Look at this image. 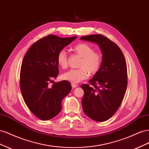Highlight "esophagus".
<instances>
[{"label": "esophagus", "instance_id": "esophagus-1", "mask_svg": "<svg viewBox=\"0 0 149 149\" xmlns=\"http://www.w3.org/2000/svg\"><path fill=\"white\" fill-rule=\"evenodd\" d=\"M71 86H72V88H74L76 87H77V84H74V83H72L71 84Z\"/></svg>", "mask_w": 149, "mask_h": 149}]
</instances>
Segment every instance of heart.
Returning a JSON list of instances; mask_svg holds the SVG:
<instances>
[{
	"label": "heart",
	"mask_w": 149,
	"mask_h": 149,
	"mask_svg": "<svg viewBox=\"0 0 149 149\" xmlns=\"http://www.w3.org/2000/svg\"><path fill=\"white\" fill-rule=\"evenodd\" d=\"M73 51L81 57L78 69H72L62 74L64 80L72 83H78L86 79L88 73L90 74H95L100 70L102 64V56L100 53L94 51L93 48L85 43L76 44L73 48ZM56 60L58 65L63 69H65L68 65V59L66 52L62 49L58 53Z\"/></svg>",
	"instance_id": "b5f03b06"
}]
</instances>
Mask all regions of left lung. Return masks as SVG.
Segmentation results:
<instances>
[{
	"mask_svg": "<svg viewBox=\"0 0 149 149\" xmlns=\"http://www.w3.org/2000/svg\"><path fill=\"white\" fill-rule=\"evenodd\" d=\"M97 43L102 53L100 70L84 84L82 107L89 118L103 122L110 119L119 109L127 86V70L124 56L117 45L101 34L80 38Z\"/></svg>",
	"mask_w": 149,
	"mask_h": 149,
	"instance_id": "left-lung-1",
	"label": "left lung"
}]
</instances>
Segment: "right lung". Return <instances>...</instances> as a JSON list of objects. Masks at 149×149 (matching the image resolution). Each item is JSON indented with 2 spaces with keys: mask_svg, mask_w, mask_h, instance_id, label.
I'll return each instance as SVG.
<instances>
[{
  "mask_svg": "<svg viewBox=\"0 0 149 149\" xmlns=\"http://www.w3.org/2000/svg\"><path fill=\"white\" fill-rule=\"evenodd\" d=\"M76 37L49 35L34 43L24 58L20 74L21 93L30 111L42 120L60 113L61 101L71 91V84L66 80L52 86L49 84L59 73L58 53Z\"/></svg>",
  "mask_w": 149,
  "mask_h": 149,
  "instance_id": "1",
  "label": "right lung"
}]
</instances>
